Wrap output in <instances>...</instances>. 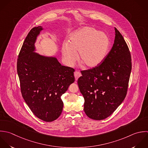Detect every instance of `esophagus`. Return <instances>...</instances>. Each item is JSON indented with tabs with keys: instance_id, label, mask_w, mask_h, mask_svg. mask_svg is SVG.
<instances>
[{
	"instance_id": "obj_1",
	"label": "esophagus",
	"mask_w": 148,
	"mask_h": 148,
	"mask_svg": "<svg viewBox=\"0 0 148 148\" xmlns=\"http://www.w3.org/2000/svg\"><path fill=\"white\" fill-rule=\"evenodd\" d=\"M74 77H75V80H77V79H78V78L81 76V73H79V71H75L74 72Z\"/></svg>"
}]
</instances>
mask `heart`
Returning <instances> with one entry per match:
<instances>
[{"label":"heart","instance_id":"heart-1","mask_svg":"<svg viewBox=\"0 0 148 148\" xmlns=\"http://www.w3.org/2000/svg\"><path fill=\"white\" fill-rule=\"evenodd\" d=\"M110 45L108 36L90 26H85L69 37V42L63 44L62 51L65 63L73 65L78 52L79 62L85 67L95 68L102 63L106 58Z\"/></svg>","mask_w":148,"mask_h":148}]
</instances>
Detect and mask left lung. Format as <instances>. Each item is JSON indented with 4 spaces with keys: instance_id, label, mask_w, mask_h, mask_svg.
Segmentation results:
<instances>
[{
    "instance_id": "1",
    "label": "left lung",
    "mask_w": 148,
    "mask_h": 148,
    "mask_svg": "<svg viewBox=\"0 0 148 148\" xmlns=\"http://www.w3.org/2000/svg\"><path fill=\"white\" fill-rule=\"evenodd\" d=\"M115 30L114 43L104 61L95 68L81 71L77 81L85 100L84 111L94 120L110 116L127 95L131 54L122 35L115 27Z\"/></svg>"
}]
</instances>
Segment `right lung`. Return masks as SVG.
Returning a JSON list of instances; mask_svg holds the SVG:
<instances>
[{"label": "right lung", "mask_w": 148, "mask_h": 148, "mask_svg": "<svg viewBox=\"0 0 148 148\" xmlns=\"http://www.w3.org/2000/svg\"><path fill=\"white\" fill-rule=\"evenodd\" d=\"M41 26L27 34L17 59V73L22 96L34 115L45 122H52L63 107L61 96L75 81L74 69L62 66L56 58L34 52V43Z\"/></svg>", "instance_id": "obj_1"}]
</instances>
